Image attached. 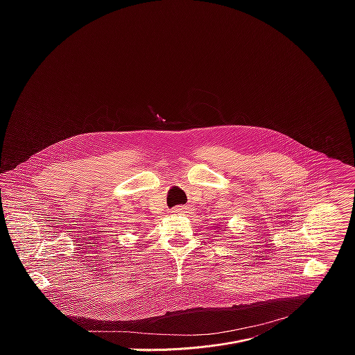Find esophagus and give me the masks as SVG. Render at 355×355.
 Here are the masks:
<instances>
[{
  "label": "esophagus",
  "mask_w": 355,
  "mask_h": 355,
  "mask_svg": "<svg viewBox=\"0 0 355 355\" xmlns=\"http://www.w3.org/2000/svg\"><path fill=\"white\" fill-rule=\"evenodd\" d=\"M185 211H187L185 207H175V208L173 209L174 214H182V212H185Z\"/></svg>",
  "instance_id": "esophagus-1"
}]
</instances>
